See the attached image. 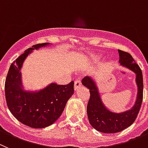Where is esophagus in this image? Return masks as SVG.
<instances>
[{"mask_svg":"<svg viewBox=\"0 0 148 148\" xmlns=\"http://www.w3.org/2000/svg\"><path fill=\"white\" fill-rule=\"evenodd\" d=\"M81 86H82V83H81L80 79H77L74 81V90H77Z\"/></svg>","mask_w":148,"mask_h":148,"instance_id":"obj_1","label":"esophagus"}]
</instances>
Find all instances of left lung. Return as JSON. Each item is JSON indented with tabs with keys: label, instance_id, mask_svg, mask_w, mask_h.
Wrapping results in <instances>:
<instances>
[{
	"label": "left lung",
	"instance_id": "1",
	"mask_svg": "<svg viewBox=\"0 0 148 148\" xmlns=\"http://www.w3.org/2000/svg\"><path fill=\"white\" fill-rule=\"evenodd\" d=\"M120 66L129 69L136 74L137 95L134 106L122 112H114L103 103L99 88L95 79L86 76L82 79V84L90 91V99L87 106V114L89 123L95 130L105 134L120 132L130 126L136 120L142 106L143 98V77L139 65L136 64L129 53L118 50Z\"/></svg>",
	"mask_w": 148,
	"mask_h": 148
}]
</instances>
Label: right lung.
<instances>
[{
  "mask_svg": "<svg viewBox=\"0 0 148 148\" xmlns=\"http://www.w3.org/2000/svg\"><path fill=\"white\" fill-rule=\"evenodd\" d=\"M51 45L44 42L26 49L11 64L5 82V96L9 110L19 122L33 128H44L54 123L74 94V81L68 85L51 82L36 90H25L23 86L21 70L25 60L34 50Z\"/></svg>",
  "mask_w": 148,
  "mask_h": 148,
  "instance_id": "1",
  "label": "right lung"
}]
</instances>
